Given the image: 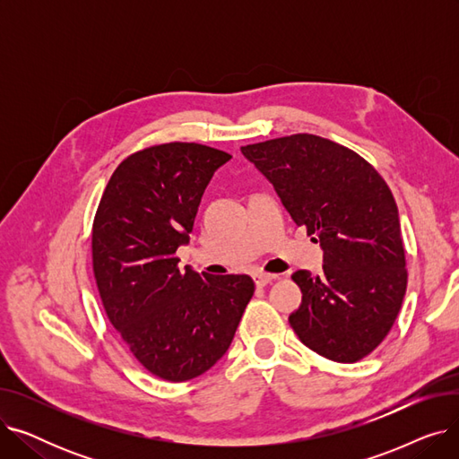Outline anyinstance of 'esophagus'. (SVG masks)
Here are the masks:
<instances>
[{
  "instance_id": "esophagus-1",
  "label": "esophagus",
  "mask_w": 459,
  "mask_h": 459,
  "mask_svg": "<svg viewBox=\"0 0 459 459\" xmlns=\"http://www.w3.org/2000/svg\"><path fill=\"white\" fill-rule=\"evenodd\" d=\"M253 279H255L256 286H266V284H270L272 281H275L277 275H273V273H255Z\"/></svg>"
}]
</instances>
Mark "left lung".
<instances>
[{
	"instance_id": "8db88e82",
	"label": "left lung",
	"mask_w": 459,
	"mask_h": 459,
	"mask_svg": "<svg viewBox=\"0 0 459 459\" xmlns=\"http://www.w3.org/2000/svg\"><path fill=\"white\" fill-rule=\"evenodd\" d=\"M242 154L324 249L322 275H292L303 299L288 322L325 359L367 357L389 334L407 286L398 206L387 182L357 152L312 134L247 144Z\"/></svg>"
}]
</instances>
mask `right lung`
I'll list each match as a JSON object with an SVG mask.
<instances>
[{"label": "right lung", "mask_w": 459, "mask_h": 459, "mask_svg": "<svg viewBox=\"0 0 459 459\" xmlns=\"http://www.w3.org/2000/svg\"><path fill=\"white\" fill-rule=\"evenodd\" d=\"M232 156L199 143H163L118 163L92 223V272L111 325L165 381L210 370L229 350L255 294L249 275L178 268L177 249L203 193Z\"/></svg>", "instance_id": "1"}]
</instances>
